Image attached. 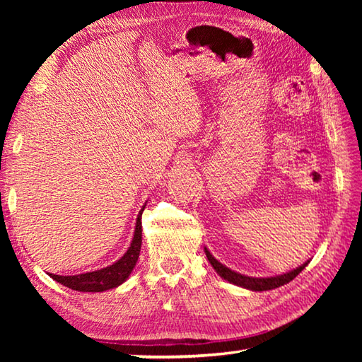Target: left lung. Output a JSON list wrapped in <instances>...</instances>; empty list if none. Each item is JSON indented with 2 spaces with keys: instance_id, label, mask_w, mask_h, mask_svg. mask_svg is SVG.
Wrapping results in <instances>:
<instances>
[{
  "instance_id": "8db88e82",
  "label": "left lung",
  "mask_w": 362,
  "mask_h": 362,
  "mask_svg": "<svg viewBox=\"0 0 362 362\" xmlns=\"http://www.w3.org/2000/svg\"><path fill=\"white\" fill-rule=\"evenodd\" d=\"M204 252L207 260L212 265V268L216 269L217 274L220 278H223L225 281H228V283L235 284V286H240L243 289H249V291H254V292H262V291H272V289H276L279 286H284L287 283H291V281L297 276V274L302 272V269L308 265V262H305L303 265H300L297 268L291 269V272H287L284 274H278V276H269V278H252V276H246V274H241L238 272H233L228 267H225L223 263H220L216 257H214L209 249L204 247Z\"/></svg>"
}]
</instances>
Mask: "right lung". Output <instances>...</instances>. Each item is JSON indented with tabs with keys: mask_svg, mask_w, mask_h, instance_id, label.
<instances>
[{
	"mask_svg": "<svg viewBox=\"0 0 362 362\" xmlns=\"http://www.w3.org/2000/svg\"><path fill=\"white\" fill-rule=\"evenodd\" d=\"M145 206H142L137 216L136 231H134L131 246L127 247L124 255L119 260H116L113 265L95 269V272L73 274V276H60V274L47 273L49 276L57 281V283L64 284L65 287H69V289L78 292H103L121 286L131 276L132 269L139 260L140 246H142V220H140V217H142Z\"/></svg>",
	"mask_w": 362,
	"mask_h": 362,
	"instance_id": "1",
	"label": "right lung"
}]
</instances>
